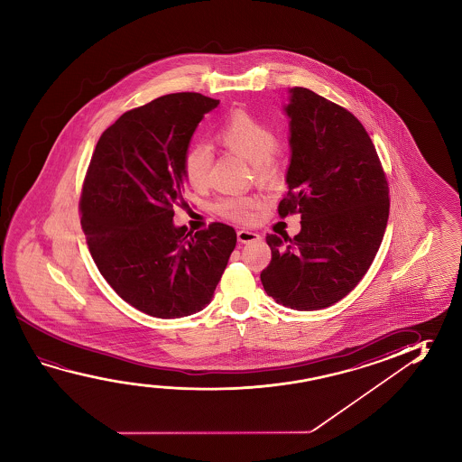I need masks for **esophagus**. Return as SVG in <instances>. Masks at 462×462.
<instances>
[{
    "label": "esophagus",
    "instance_id": "1",
    "mask_svg": "<svg viewBox=\"0 0 462 462\" xmlns=\"http://www.w3.org/2000/svg\"><path fill=\"white\" fill-rule=\"evenodd\" d=\"M236 236H238V242L240 243H251L261 240V235L256 234V232H251V230H245V228L238 230Z\"/></svg>",
    "mask_w": 462,
    "mask_h": 462
}]
</instances>
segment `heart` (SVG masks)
I'll list each match as a JSON object with an SVG mask.
<instances>
[{
	"label": "heart",
	"instance_id": "heart-1",
	"mask_svg": "<svg viewBox=\"0 0 462 462\" xmlns=\"http://www.w3.org/2000/svg\"><path fill=\"white\" fill-rule=\"evenodd\" d=\"M220 143L228 150L240 154L254 164L257 174L271 175L273 172V152L279 146V138L273 127L264 121L257 119L246 111L230 114L220 124L216 132ZM211 146L206 143L189 144L183 152L182 174L189 187L203 189L208 183V175L211 169ZM257 206V198L246 195H232L219 198L212 209L220 217L248 222L253 216V209Z\"/></svg>",
	"mask_w": 462,
	"mask_h": 462
}]
</instances>
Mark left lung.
<instances>
[{
	"label": "left lung",
	"mask_w": 462,
	"mask_h": 462,
	"mask_svg": "<svg viewBox=\"0 0 462 462\" xmlns=\"http://www.w3.org/2000/svg\"><path fill=\"white\" fill-rule=\"evenodd\" d=\"M291 161L280 217L301 214V232L267 235L265 293L296 310L328 308L369 271L385 234L388 182L371 136L348 109L301 87L290 90Z\"/></svg>",
	"instance_id": "left-lung-1"
}]
</instances>
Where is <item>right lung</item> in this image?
Instances as JSON below:
<instances>
[{"instance_id": "1", "label": "right lung", "mask_w": 462, "mask_h": 462, "mask_svg": "<svg viewBox=\"0 0 462 462\" xmlns=\"http://www.w3.org/2000/svg\"><path fill=\"white\" fill-rule=\"evenodd\" d=\"M219 99L172 93L122 114L99 136L79 211L91 257L124 301L148 316H191L211 303L236 245L234 227H175L183 152Z\"/></svg>"}]
</instances>
